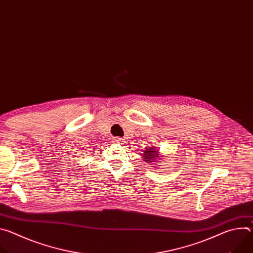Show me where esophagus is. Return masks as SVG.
Returning a JSON list of instances; mask_svg holds the SVG:
<instances>
[{
  "instance_id": "34e87169",
  "label": "esophagus",
  "mask_w": 253,
  "mask_h": 253,
  "mask_svg": "<svg viewBox=\"0 0 253 253\" xmlns=\"http://www.w3.org/2000/svg\"><path fill=\"white\" fill-rule=\"evenodd\" d=\"M115 142H117V143H121V142H123V139L122 138H120V137H115Z\"/></svg>"
}]
</instances>
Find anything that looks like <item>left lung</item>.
Masks as SVG:
<instances>
[{
    "label": "left lung",
    "mask_w": 253,
    "mask_h": 253,
    "mask_svg": "<svg viewBox=\"0 0 253 253\" xmlns=\"http://www.w3.org/2000/svg\"><path fill=\"white\" fill-rule=\"evenodd\" d=\"M146 149V148H145ZM144 159H145V161H148V162H155V158L158 157V152L155 151V149L152 147V148H149V149H146L145 151H144Z\"/></svg>",
    "instance_id": "1"
}]
</instances>
